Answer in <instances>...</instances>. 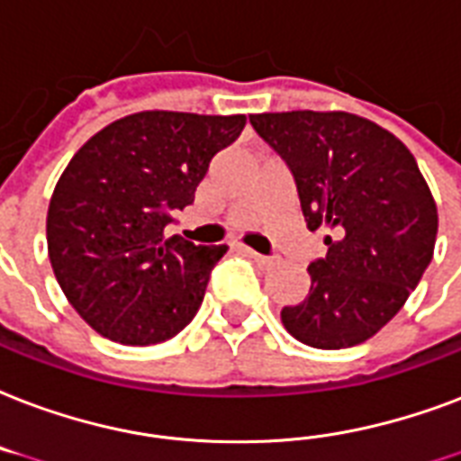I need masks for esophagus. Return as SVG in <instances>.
Segmentation results:
<instances>
[{
    "label": "esophagus",
    "mask_w": 461,
    "mask_h": 461,
    "mask_svg": "<svg viewBox=\"0 0 461 461\" xmlns=\"http://www.w3.org/2000/svg\"><path fill=\"white\" fill-rule=\"evenodd\" d=\"M242 255H248L249 259H255L257 264H262V267H269V264H274V259L267 255H259V252H255V249H249V248H240Z\"/></svg>",
    "instance_id": "1"
}]
</instances>
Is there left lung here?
<instances>
[{
    "label": "left lung",
    "mask_w": 461,
    "mask_h": 461,
    "mask_svg": "<svg viewBox=\"0 0 461 461\" xmlns=\"http://www.w3.org/2000/svg\"><path fill=\"white\" fill-rule=\"evenodd\" d=\"M249 122L286 160L310 230L330 228L310 291L281 310L291 337L348 348L383 330L433 259L438 209L411 151L351 113H262Z\"/></svg>",
    "instance_id": "left-lung-1"
}]
</instances>
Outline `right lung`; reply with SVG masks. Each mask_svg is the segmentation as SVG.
Segmentation results:
<instances>
[{"instance_id":"1","label":"right lung","mask_w":461,"mask_h":461,"mask_svg":"<svg viewBox=\"0 0 461 461\" xmlns=\"http://www.w3.org/2000/svg\"><path fill=\"white\" fill-rule=\"evenodd\" d=\"M245 115L146 110L88 139L48 209V252L67 301L110 341L173 339L197 315L226 245L167 238L209 163L240 137Z\"/></svg>"}]
</instances>
